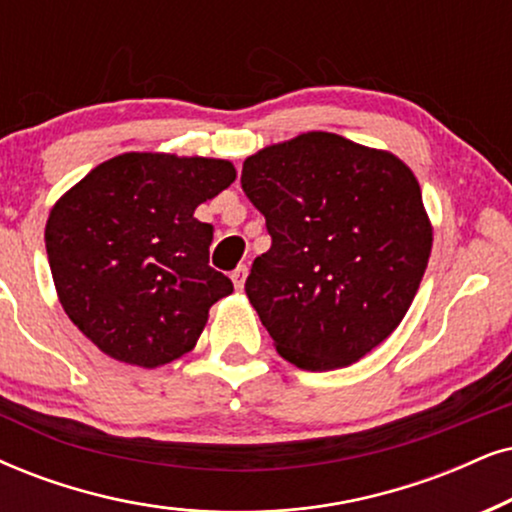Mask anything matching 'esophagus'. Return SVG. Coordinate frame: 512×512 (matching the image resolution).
<instances>
[{
  "instance_id": "1",
  "label": "esophagus",
  "mask_w": 512,
  "mask_h": 512,
  "mask_svg": "<svg viewBox=\"0 0 512 512\" xmlns=\"http://www.w3.org/2000/svg\"><path fill=\"white\" fill-rule=\"evenodd\" d=\"M245 278H248V267H245V264H238V267L231 271V281H234L236 290H243Z\"/></svg>"
}]
</instances>
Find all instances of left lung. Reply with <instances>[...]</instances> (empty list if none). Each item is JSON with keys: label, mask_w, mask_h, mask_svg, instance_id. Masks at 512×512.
Returning <instances> with one entry per match:
<instances>
[{"label": "left lung", "mask_w": 512, "mask_h": 512, "mask_svg": "<svg viewBox=\"0 0 512 512\" xmlns=\"http://www.w3.org/2000/svg\"><path fill=\"white\" fill-rule=\"evenodd\" d=\"M241 184L271 236L245 293L276 352L304 371L366 357L409 312L430 260L413 172L387 151L307 132L245 158Z\"/></svg>", "instance_id": "1"}]
</instances>
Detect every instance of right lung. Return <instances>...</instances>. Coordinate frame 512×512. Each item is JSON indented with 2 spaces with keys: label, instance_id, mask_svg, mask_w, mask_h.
<instances>
[{
  "label": "right lung",
  "instance_id": "1",
  "mask_svg": "<svg viewBox=\"0 0 512 512\" xmlns=\"http://www.w3.org/2000/svg\"><path fill=\"white\" fill-rule=\"evenodd\" d=\"M236 179L217 158L122 153L51 208L44 243L68 319L108 357H184L234 283L210 267L212 224L193 212Z\"/></svg>",
  "mask_w": 512,
  "mask_h": 512
}]
</instances>
